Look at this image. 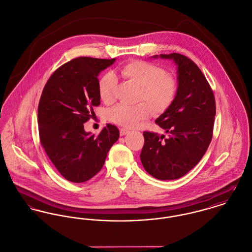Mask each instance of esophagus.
I'll list each match as a JSON object with an SVG mask.
<instances>
[{
	"instance_id": "34e87169",
	"label": "esophagus",
	"mask_w": 252,
	"mask_h": 252,
	"mask_svg": "<svg viewBox=\"0 0 252 252\" xmlns=\"http://www.w3.org/2000/svg\"><path fill=\"white\" fill-rule=\"evenodd\" d=\"M127 133H128L127 129H126V128H121L120 129V135L125 136L126 134H127Z\"/></svg>"
}]
</instances>
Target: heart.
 I'll use <instances>...</instances> for the list:
<instances>
[{
    "mask_svg": "<svg viewBox=\"0 0 252 252\" xmlns=\"http://www.w3.org/2000/svg\"><path fill=\"white\" fill-rule=\"evenodd\" d=\"M122 77L136 83L139 87L138 100H144L135 105L120 103L108 111V118L117 125L133 127L152 114V108L159 114L166 111L174 101L177 92V81L174 76L154 63L132 61L119 69ZM117 78L113 73H107L98 80V94L106 102L114 101Z\"/></svg>",
    "mask_w": 252,
    "mask_h": 252,
    "instance_id": "b5f03b06",
    "label": "heart"
}]
</instances>
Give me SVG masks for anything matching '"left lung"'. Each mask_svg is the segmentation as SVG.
<instances>
[{
	"mask_svg": "<svg viewBox=\"0 0 252 252\" xmlns=\"http://www.w3.org/2000/svg\"><path fill=\"white\" fill-rule=\"evenodd\" d=\"M173 60L177 92L171 106L155 120L168 137L145 131L140 159L159 180H173L190 172L207 151L213 135L216 103L213 91L190 58L173 53L153 58Z\"/></svg>",
	"mask_w": 252,
	"mask_h": 252,
	"instance_id": "1",
	"label": "left lung"
}]
</instances>
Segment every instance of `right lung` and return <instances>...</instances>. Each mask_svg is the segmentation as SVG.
Instances as JSON below:
<instances>
[{
	"mask_svg": "<svg viewBox=\"0 0 252 252\" xmlns=\"http://www.w3.org/2000/svg\"><path fill=\"white\" fill-rule=\"evenodd\" d=\"M115 60L75 58L59 67L43 89L37 115L40 142L58 172L71 182L95 176L119 139L113 125L107 124L97 136L83 126L100 103L97 77Z\"/></svg>",
	"mask_w": 252,
	"mask_h": 252,
	"instance_id": "add662e5",
	"label": "right lung"
}]
</instances>
